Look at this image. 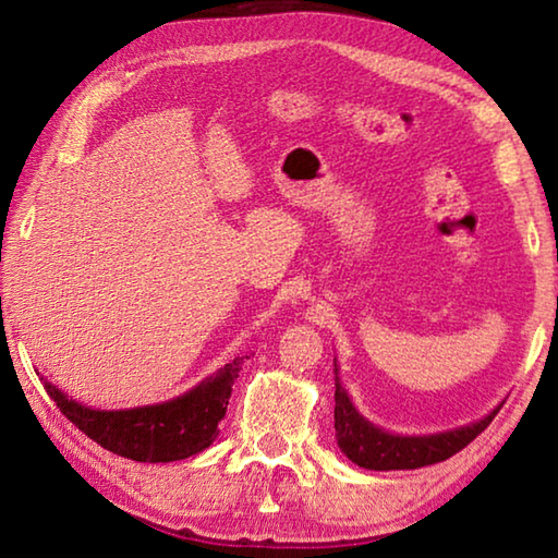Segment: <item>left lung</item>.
<instances>
[{
  "mask_svg": "<svg viewBox=\"0 0 558 558\" xmlns=\"http://www.w3.org/2000/svg\"><path fill=\"white\" fill-rule=\"evenodd\" d=\"M335 386L337 446L354 465L366 470H415L448 460L475 440L499 411L495 409L483 421L456 430L436 433V436H393V433L376 428L364 415H359L342 384H339V376H335Z\"/></svg>",
  "mask_w": 558,
  "mask_h": 558,
  "instance_id": "obj_1",
  "label": "left lung"
}]
</instances>
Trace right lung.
I'll use <instances>...</instances> for the list:
<instances>
[{
	"label": "right lung",
	"mask_w": 558,
	"mask_h": 558,
	"mask_svg": "<svg viewBox=\"0 0 558 558\" xmlns=\"http://www.w3.org/2000/svg\"><path fill=\"white\" fill-rule=\"evenodd\" d=\"M241 364L243 356H235L192 391L128 411L88 409L49 381H44V389L65 418L100 448L137 462H172L206 450L219 436V421L226 415Z\"/></svg>",
	"instance_id": "add662e5"
}]
</instances>
